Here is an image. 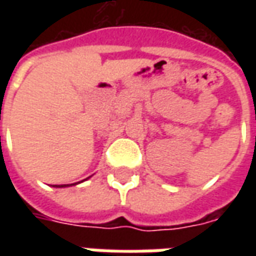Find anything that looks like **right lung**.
Instances as JSON below:
<instances>
[{
    "label": "right lung",
    "mask_w": 256,
    "mask_h": 256,
    "mask_svg": "<svg viewBox=\"0 0 256 256\" xmlns=\"http://www.w3.org/2000/svg\"><path fill=\"white\" fill-rule=\"evenodd\" d=\"M58 186V185H56ZM58 186H68V185H58Z\"/></svg>",
    "instance_id": "add662e5"
}]
</instances>
